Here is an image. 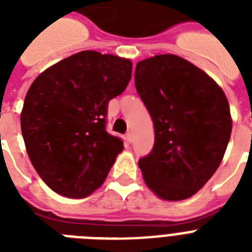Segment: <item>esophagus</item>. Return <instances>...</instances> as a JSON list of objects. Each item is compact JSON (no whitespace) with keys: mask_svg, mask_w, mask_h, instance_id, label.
<instances>
[{"mask_svg":"<svg viewBox=\"0 0 252 252\" xmlns=\"http://www.w3.org/2000/svg\"><path fill=\"white\" fill-rule=\"evenodd\" d=\"M126 141L128 142L133 141V134H132V132H128V133L126 134Z\"/></svg>","mask_w":252,"mask_h":252,"instance_id":"34e87169","label":"esophagus"}]
</instances>
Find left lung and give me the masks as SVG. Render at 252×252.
Returning <instances> with one entry per match:
<instances>
[{"mask_svg":"<svg viewBox=\"0 0 252 252\" xmlns=\"http://www.w3.org/2000/svg\"><path fill=\"white\" fill-rule=\"evenodd\" d=\"M134 85L156 136L138 161L144 179L161 199H188L222 161L233 126L226 96L207 73L175 55L140 61Z\"/></svg>","mask_w":252,"mask_h":252,"instance_id":"1","label":"left lung"}]
</instances>
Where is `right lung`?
I'll use <instances>...</instances> for the list:
<instances>
[{
	"label": "right lung",
	"instance_id": "1",
	"mask_svg": "<svg viewBox=\"0 0 252 252\" xmlns=\"http://www.w3.org/2000/svg\"><path fill=\"white\" fill-rule=\"evenodd\" d=\"M132 77L126 59L82 51L33 81L21 114L31 163L51 189L81 199L106 179L123 140L106 130L112 98Z\"/></svg>",
	"mask_w": 252,
	"mask_h": 252
}]
</instances>
